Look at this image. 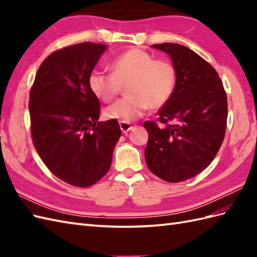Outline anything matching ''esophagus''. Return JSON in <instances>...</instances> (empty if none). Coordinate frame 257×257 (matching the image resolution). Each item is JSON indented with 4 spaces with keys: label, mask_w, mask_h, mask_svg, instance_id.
<instances>
[{
    "label": "esophagus",
    "mask_w": 257,
    "mask_h": 257,
    "mask_svg": "<svg viewBox=\"0 0 257 257\" xmlns=\"http://www.w3.org/2000/svg\"><path fill=\"white\" fill-rule=\"evenodd\" d=\"M119 125H120V129H121V132H122L123 134L128 133L129 130H132V129L134 128V125H133L132 123L123 122V121H120V122H119Z\"/></svg>",
    "instance_id": "esophagus-1"
}]
</instances>
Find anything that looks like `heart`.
Listing matches in <instances>:
<instances>
[{
  "instance_id": "1",
  "label": "heart",
  "mask_w": 257,
  "mask_h": 257,
  "mask_svg": "<svg viewBox=\"0 0 257 257\" xmlns=\"http://www.w3.org/2000/svg\"><path fill=\"white\" fill-rule=\"evenodd\" d=\"M111 73L94 69L88 86L98 99L110 102L125 87L128 96L106 109L110 119L132 122L148 108L158 109L170 100L177 85V69L168 59H156L148 52L133 48L110 63Z\"/></svg>"
}]
</instances>
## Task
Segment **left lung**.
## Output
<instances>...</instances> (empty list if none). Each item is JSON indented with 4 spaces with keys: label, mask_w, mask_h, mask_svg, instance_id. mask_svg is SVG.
<instances>
[{
    "label": "left lung",
    "mask_w": 257,
    "mask_h": 257,
    "mask_svg": "<svg viewBox=\"0 0 257 257\" xmlns=\"http://www.w3.org/2000/svg\"><path fill=\"white\" fill-rule=\"evenodd\" d=\"M152 47L170 55L177 85L158 111L161 127L151 120L144 123L149 135L145 159L155 176L181 182L203 171L219 151L226 130V92L212 65L190 48L174 43Z\"/></svg>",
    "instance_id": "obj_1"
}]
</instances>
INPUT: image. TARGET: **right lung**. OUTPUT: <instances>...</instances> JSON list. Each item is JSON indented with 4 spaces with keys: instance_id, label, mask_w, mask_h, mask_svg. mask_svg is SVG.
Returning <instances> with one entry per match:
<instances>
[{
    "instance_id": "obj_1",
    "label": "right lung",
    "mask_w": 257,
    "mask_h": 257,
    "mask_svg": "<svg viewBox=\"0 0 257 257\" xmlns=\"http://www.w3.org/2000/svg\"><path fill=\"white\" fill-rule=\"evenodd\" d=\"M106 45L80 43L52 53L30 91L31 134L37 154L62 181L95 184L111 166L121 136L116 119L98 121L100 103L88 86Z\"/></svg>"
}]
</instances>
